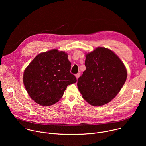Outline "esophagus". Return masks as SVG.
Instances as JSON below:
<instances>
[{"label":"esophagus","mask_w":146,"mask_h":146,"mask_svg":"<svg viewBox=\"0 0 146 146\" xmlns=\"http://www.w3.org/2000/svg\"><path fill=\"white\" fill-rule=\"evenodd\" d=\"M80 73H77V74L75 75V76H76V77L77 79H78V78L80 77Z\"/></svg>","instance_id":"1"}]
</instances>
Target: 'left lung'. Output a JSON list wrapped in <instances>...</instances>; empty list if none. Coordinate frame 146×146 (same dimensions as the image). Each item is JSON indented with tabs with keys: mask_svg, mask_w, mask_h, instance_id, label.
I'll list each match as a JSON object with an SVG mask.
<instances>
[{
	"mask_svg": "<svg viewBox=\"0 0 146 146\" xmlns=\"http://www.w3.org/2000/svg\"><path fill=\"white\" fill-rule=\"evenodd\" d=\"M86 70L77 81L78 88L92 106L110 102L120 91L127 77L124 64L112 51L98 47L86 55Z\"/></svg>",
	"mask_w": 146,
	"mask_h": 146,
	"instance_id": "obj_1",
	"label": "left lung"
}]
</instances>
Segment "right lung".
I'll return each instance as SVG.
<instances>
[{
    "label": "right lung",
    "mask_w": 146,
    "mask_h": 146,
    "mask_svg": "<svg viewBox=\"0 0 146 146\" xmlns=\"http://www.w3.org/2000/svg\"><path fill=\"white\" fill-rule=\"evenodd\" d=\"M64 51L54 49L37 55L25 69L23 81L30 97L39 105L56 103L67 86L77 81Z\"/></svg>",
    "instance_id": "obj_1"
}]
</instances>
